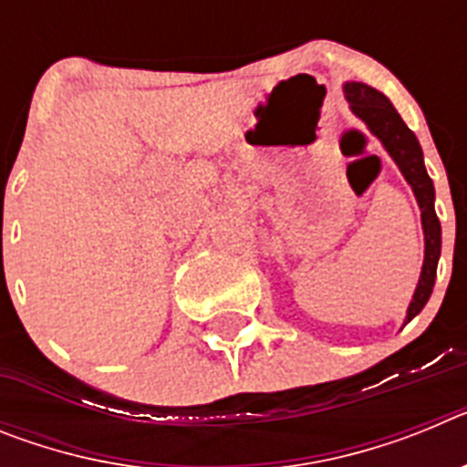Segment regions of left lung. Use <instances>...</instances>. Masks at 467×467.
I'll return each mask as SVG.
<instances>
[{
    "label": "left lung",
    "instance_id": "1",
    "mask_svg": "<svg viewBox=\"0 0 467 467\" xmlns=\"http://www.w3.org/2000/svg\"><path fill=\"white\" fill-rule=\"evenodd\" d=\"M344 90L350 109L356 111L358 117L369 126V130L381 140L388 154L393 156L402 175L407 177V182L414 189L416 201L420 205V222H423V234H426V259H423L419 287H416L414 299L407 311V320H411L431 299L437 275V259H440V247H442V226L435 214V187L423 166V151H420L419 140L400 119L386 95L379 93L372 86L358 84V81L346 84Z\"/></svg>",
    "mask_w": 467,
    "mask_h": 467
}]
</instances>
